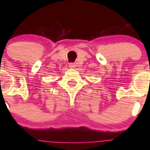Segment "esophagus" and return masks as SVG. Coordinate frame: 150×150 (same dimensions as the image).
<instances>
[{
    "mask_svg": "<svg viewBox=\"0 0 150 150\" xmlns=\"http://www.w3.org/2000/svg\"><path fill=\"white\" fill-rule=\"evenodd\" d=\"M69 67H71V68H74L76 67V65L75 63H69Z\"/></svg>",
    "mask_w": 150,
    "mask_h": 150,
    "instance_id": "esophagus-1",
    "label": "esophagus"
}]
</instances>
